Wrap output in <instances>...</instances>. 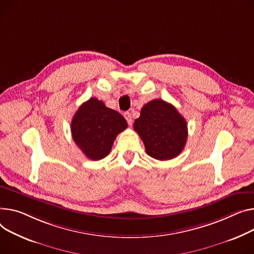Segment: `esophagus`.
<instances>
[{
	"label": "esophagus",
	"instance_id": "1",
	"mask_svg": "<svg viewBox=\"0 0 254 254\" xmlns=\"http://www.w3.org/2000/svg\"><path fill=\"white\" fill-rule=\"evenodd\" d=\"M124 116H125V118H126V120H127V124H128L129 126H131V124H132V118H131V114H130L129 112H125Z\"/></svg>",
	"mask_w": 254,
	"mask_h": 254
}]
</instances>
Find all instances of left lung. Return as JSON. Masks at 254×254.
I'll return each instance as SVG.
<instances>
[{
    "label": "left lung",
    "instance_id": "obj_1",
    "mask_svg": "<svg viewBox=\"0 0 254 254\" xmlns=\"http://www.w3.org/2000/svg\"><path fill=\"white\" fill-rule=\"evenodd\" d=\"M133 129L142 139L147 154L157 160L177 157L188 138L185 118L175 106L161 99L152 100L143 106Z\"/></svg>",
    "mask_w": 254,
    "mask_h": 254
}]
</instances>
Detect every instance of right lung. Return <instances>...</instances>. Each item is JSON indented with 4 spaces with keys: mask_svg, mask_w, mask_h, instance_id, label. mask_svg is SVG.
Segmentation results:
<instances>
[{
    "mask_svg": "<svg viewBox=\"0 0 254 254\" xmlns=\"http://www.w3.org/2000/svg\"><path fill=\"white\" fill-rule=\"evenodd\" d=\"M127 127L125 117L105 106L102 101L91 98L82 103L71 122L72 139L89 159L106 157L116 136Z\"/></svg>",
    "mask_w": 254,
    "mask_h": 254,
    "instance_id": "1",
    "label": "right lung"
}]
</instances>
